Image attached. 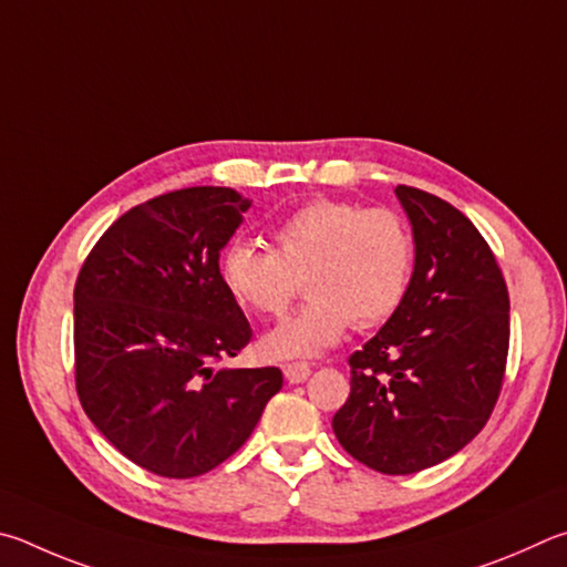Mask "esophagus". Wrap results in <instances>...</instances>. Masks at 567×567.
Segmentation results:
<instances>
[{
  "label": "esophagus",
  "mask_w": 567,
  "mask_h": 567,
  "mask_svg": "<svg viewBox=\"0 0 567 567\" xmlns=\"http://www.w3.org/2000/svg\"><path fill=\"white\" fill-rule=\"evenodd\" d=\"M284 375L289 383H303L311 375V365L309 363H286Z\"/></svg>",
  "instance_id": "1"
}]
</instances>
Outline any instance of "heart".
<instances>
[{
    "mask_svg": "<svg viewBox=\"0 0 567 567\" xmlns=\"http://www.w3.org/2000/svg\"><path fill=\"white\" fill-rule=\"evenodd\" d=\"M411 271L413 236L401 214L349 202L296 208L274 228V251L231 241L218 258L226 293L256 316H281L306 281L311 299L261 339L274 361L313 359L351 323H383L409 291Z\"/></svg>",
    "mask_w": 567,
    "mask_h": 567,
    "instance_id": "heart-1",
    "label": "heart"
}]
</instances>
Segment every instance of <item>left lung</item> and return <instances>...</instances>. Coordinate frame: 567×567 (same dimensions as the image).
I'll list each match as a JSON object with an SVG mask.
<instances>
[{"label": "left lung", "mask_w": 567, "mask_h": 567, "mask_svg": "<svg viewBox=\"0 0 567 567\" xmlns=\"http://www.w3.org/2000/svg\"><path fill=\"white\" fill-rule=\"evenodd\" d=\"M395 196L411 221L409 291L355 351L333 415L346 453L385 475L449 461L491 419L511 339V301L491 246L458 208L421 188Z\"/></svg>", "instance_id": "1"}]
</instances>
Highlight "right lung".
<instances>
[{
  "label": "right lung",
  "instance_id": "add662e5",
  "mask_svg": "<svg viewBox=\"0 0 567 567\" xmlns=\"http://www.w3.org/2000/svg\"><path fill=\"white\" fill-rule=\"evenodd\" d=\"M248 206L226 186L156 196L106 228L76 278L82 409L118 453L164 478L224 463L284 385L278 369H214L251 341L218 278Z\"/></svg>",
  "mask_w": 567,
  "mask_h": 567
}]
</instances>
